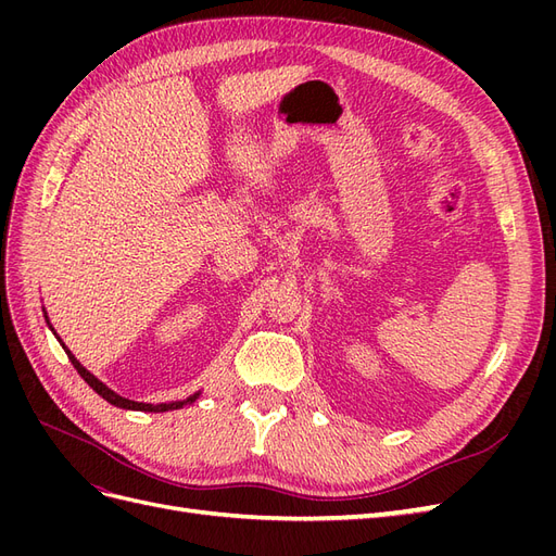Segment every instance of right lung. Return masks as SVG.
Listing matches in <instances>:
<instances>
[{
  "label": "right lung",
  "instance_id": "1",
  "mask_svg": "<svg viewBox=\"0 0 556 556\" xmlns=\"http://www.w3.org/2000/svg\"><path fill=\"white\" fill-rule=\"evenodd\" d=\"M66 355H70V359H72V364H74V368L76 371L80 374V378L86 380L92 390L102 396V399H106L109 403H113V406H117V408H129V410H146V413H164V410H176V408H182L185 403H192L199 394H194V396H190L188 401H176V403H160V406H153V403H139V401H129V399H125V396H121V394H115L113 390H109V387L102 382V380H97L90 371H86V368L80 366V362L72 355L70 350H66Z\"/></svg>",
  "mask_w": 556,
  "mask_h": 556
}]
</instances>
